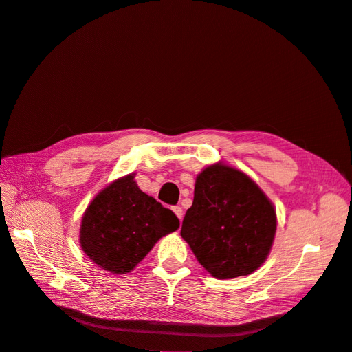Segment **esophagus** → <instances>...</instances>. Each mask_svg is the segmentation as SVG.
Segmentation results:
<instances>
[{"label":"esophagus","mask_w":352,"mask_h":352,"mask_svg":"<svg viewBox=\"0 0 352 352\" xmlns=\"http://www.w3.org/2000/svg\"><path fill=\"white\" fill-rule=\"evenodd\" d=\"M173 211H175V214L177 216V219L182 221V217H184V210H182V207L180 206H175L173 207Z\"/></svg>","instance_id":"obj_1"}]
</instances>
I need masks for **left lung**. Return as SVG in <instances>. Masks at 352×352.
Returning <instances> with one entry per match:
<instances>
[{
  "mask_svg": "<svg viewBox=\"0 0 352 352\" xmlns=\"http://www.w3.org/2000/svg\"><path fill=\"white\" fill-rule=\"evenodd\" d=\"M276 225L274 207L258 185L241 170L216 163L197 176L180 235L212 278L233 279L265 261Z\"/></svg>",
  "mask_w": 352,
  "mask_h": 352,
  "instance_id": "obj_1",
  "label": "left lung"
}]
</instances>
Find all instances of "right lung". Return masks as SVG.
Listing matches in <instances>:
<instances>
[{
	"instance_id": "add662e5",
	"label": "right lung",
	"mask_w": 352,
	"mask_h": 352,
	"mask_svg": "<svg viewBox=\"0 0 352 352\" xmlns=\"http://www.w3.org/2000/svg\"><path fill=\"white\" fill-rule=\"evenodd\" d=\"M133 177L127 175L104 188L80 223L83 252L114 274L133 270L160 238L179 228L175 212L142 192Z\"/></svg>"
}]
</instances>
